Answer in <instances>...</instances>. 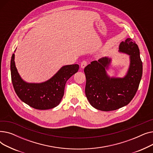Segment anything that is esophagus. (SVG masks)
<instances>
[{
	"instance_id": "esophagus-1",
	"label": "esophagus",
	"mask_w": 153,
	"mask_h": 153,
	"mask_svg": "<svg viewBox=\"0 0 153 153\" xmlns=\"http://www.w3.org/2000/svg\"><path fill=\"white\" fill-rule=\"evenodd\" d=\"M87 65V62L86 61H83L81 63V68L82 69H84Z\"/></svg>"
}]
</instances>
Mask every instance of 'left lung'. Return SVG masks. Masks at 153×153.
Segmentation results:
<instances>
[{"instance_id": "1", "label": "left lung", "mask_w": 153, "mask_h": 153, "mask_svg": "<svg viewBox=\"0 0 153 153\" xmlns=\"http://www.w3.org/2000/svg\"><path fill=\"white\" fill-rule=\"evenodd\" d=\"M119 52L130 56V66L123 77H110L107 71L111 62L108 57L94 61L84 68L85 92L95 108L112 111L129 103L137 91L143 74V63L138 45L127 38L119 46Z\"/></svg>"}]
</instances>
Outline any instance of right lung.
Listing matches in <instances>:
<instances>
[{"label": "right lung", "instance_id": "right-lung-1", "mask_svg": "<svg viewBox=\"0 0 153 153\" xmlns=\"http://www.w3.org/2000/svg\"><path fill=\"white\" fill-rule=\"evenodd\" d=\"M78 64L61 68L48 81L41 83H29L21 77L15 63V54L12 56L10 71L14 90L20 99L38 110H48L58 106L64 93L68 80L78 71Z\"/></svg>", "mask_w": 153, "mask_h": 153}]
</instances>
